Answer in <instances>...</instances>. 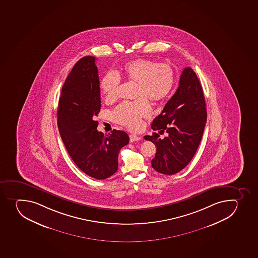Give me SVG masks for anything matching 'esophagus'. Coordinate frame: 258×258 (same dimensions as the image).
<instances>
[{
	"mask_svg": "<svg viewBox=\"0 0 258 258\" xmlns=\"http://www.w3.org/2000/svg\"><path fill=\"white\" fill-rule=\"evenodd\" d=\"M141 140V137H140V136H137V135H130V141L131 143L135 142V141H139V140Z\"/></svg>",
	"mask_w": 258,
	"mask_h": 258,
	"instance_id": "1",
	"label": "esophagus"
}]
</instances>
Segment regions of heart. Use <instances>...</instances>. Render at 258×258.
<instances>
[{
	"label": "heart",
	"mask_w": 258,
	"mask_h": 258,
	"mask_svg": "<svg viewBox=\"0 0 258 258\" xmlns=\"http://www.w3.org/2000/svg\"><path fill=\"white\" fill-rule=\"evenodd\" d=\"M118 74L138 84L137 97L140 98L134 103L118 106L113 111V120L128 130H138L142 124L143 118L151 114V107L146 98L153 102L166 98L174 87L175 73L169 64L138 58L126 62ZM118 76L114 73H108L101 81V93L108 103H113L118 98L120 84Z\"/></svg>",
	"instance_id": "obj_1"
}]
</instances>
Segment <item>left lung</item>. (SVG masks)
Returning a JSON list of instances; mask_svg holds the SVG:
<instances>
[{
  "label": "left lung",
  "instance_id": "1",
  "mask_svg": "<svg viewBox=\"0 0 258 258\" xmlns=\"http://www.w3.org/2000/svg\"><path fill=\"white\" fill-rule=\"evenodd\" d=\"M207 113L203 89L191 68H185L179 87L167 102L151 128L167 137L160 139L157 133L145 135V140L156 145L153 168L164 174H174L186 166L194 157L202 139Z\"/></svg>",
  "mask_w": 258,
  "mask_h": 258
}]
</instances>
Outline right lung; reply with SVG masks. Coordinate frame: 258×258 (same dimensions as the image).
Here are the masks:
<instances>
[{"label": "right lung", "mask_w": 258, "mask_h": 258, "mask_svg": "<svg viewBox=\"0 0 258 258\" xmlns=\"http://www.w3.org/2000/svg\"><path fill=\"white\" fill-rule=\"evenodd\" d=\"M96 57L84 56L72 69L61 89L57 125L61 140L77 166L94 179H107L118 167V153L130 138L122 130L109 135L97 130L101 108Z\"/></svg>", "instance_id": "obj_1"}]
</instances>
